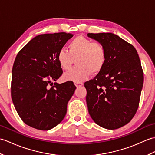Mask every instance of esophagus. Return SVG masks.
I'll return each instance as SVG.
<instances>
[{
	"label": "esophagus",
	"instance_id": "esophagus-1",
	"mask_svg": "<svg viewBox=\"0 0 155 155\" xmlns=\"http://www.w3.org/2000/svg\"><path fill=\"white\" fill-rule=\"evenodd\" d=\"M74 84H75V86L77 87H79L81 86H83V83H81V82H78V83H74Z\"/></svg>",
	"mask_w": 155,
	"mask_h": 155
}]
</instances>
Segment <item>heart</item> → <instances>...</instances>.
<instances>
[{
	"instance_id": "heart-1",
	"label": "heart",
	"mask_w": 155,
	"mask_h": 155,
	"mask_svg": "<svg viewBox=\"0 0 155 155\" xmlns=\"http://www.w3.org/2000/svg\"><path fill=\"white\" fill-rule=\"evenodd\" d=\"M68 51L62 48L57 54L60 67L69 70L77 58V66L64 74V80L74 83L81 82L91 74H97L103 70L107 61V49L100 42H93L83 36H78L69 42Z\"/></svg>"
}]
</instances>
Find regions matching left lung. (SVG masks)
Masks as SVG:
<instances>
[{
	"label": "left lung",
	"instance_id": "8db88e82",
	"mask_svg": "<svg viewBox=\"0 0 155 155\" xmlns=\"http://www.w3.org/2000/svg\"><path fill=\"white\" fill-rule=\"evenodd\" d=\"M107 49L104 68L84 83L88 113L99 126L114 130L129 123L139 105L144 77L133 46L110 32L88 33Z\"/></svg>",
	"mask_w": 155,
	"mask_h": 155
}]
</instances>
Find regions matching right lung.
I'll list each match as a JSON object with an SVG mask.
<instances>
[{
  "instance_id": "1",
  "label": "right lung",
  "mask_w": 155,
  "mask_h": 155,
  "mask_svg": "<svg viewBox=\"0 0 155 155\" xmlns=\"http://www.w3.org/2000/svg\"><path fill=\"white\" fill-rule=\"evenodd\" d=\"M71 33L38 35L18 52L12 70L11 97L25 124L48 130L63 120L76 87L72 81H56L62 74L57 54Z\"/></svg>"
}]
</instances>
